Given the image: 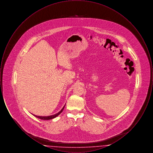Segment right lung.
Returning a JSON list of instances; mask_svg holds the SVG:
<instances>
[{"label": "right lung", "instance_id": "obj_1", "mask_svg": "<svg viewBox=\"0 0 153 153\" xmlns=\"http://www.w3.org/2000/svg\"><path fill=\"white\" fill-rule=\"evenodd\" d=\"M64 107H65V106L62 108V109L58 112L57 114H54V115H51V116H48V117H39V116H36V115H34V116H35V117H38V118H39V119H42V120H50V119H53V118H54V117H57L58 115H59L62 112V111H63V109L64 108Z\"/></svg>", "mask_w": 153, "mask_h": 153}]
</instances>
